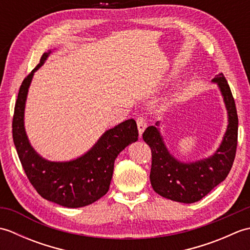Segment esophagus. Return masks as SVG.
Here are the masks:
<instances>
[{"label":"esophagus","mask_w":250,"mask_h":250,"mask_svg":"<svg viewBox=\"0 0 250 250\" xmlns=\"http://www.w3.org/2000/svg\"><path fill=\"white\" fill-rule=\"evenodd\" d=\"M136 124H137V129H139V133L140 135H142L143 132H144L145 129L147 128V122L144 118H143V117H139V118L136 119Z\"/></svg>","instance_id":"1"}]
</instances>
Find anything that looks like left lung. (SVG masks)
<instances>
[{
	"mask_svg": "<svg viewBox=\"0 0 250 250\" xmlns=\"http://www.w3.org/2000/svg\"><path fill=\"white\" fill-rule=\"evenodd\" d=\"M218 84L228 111V126L218 149L213 156L194 162L175 159L164 144L160 130L150 125L143 133L151 149L150 183L163 198L180 203H194L224 182L231 171L237 146L238 118L231 89L224 74L211 81Z\"/></svg>",
	"mask_w": 250,
	"mask_h": 250,
	"instance_id": "1",
	"label": "left lung"
}]
</instances>
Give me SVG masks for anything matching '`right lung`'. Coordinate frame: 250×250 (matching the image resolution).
I'll use <instances>...</instances> for the list:
<instances>
[{
    "instance_id": "add662e5",
    "label": "right lung",
    "mask_w": 250,
    "mask_h": 250,
    "mask_svg": "<svg viewBox=\"0 0 250 250\" xmlns=\"http://www.w3.org/2000/svg\"><path fill=\"white\" fill-rule=\"evenodd\" d=\"M50 50L21 83L13 118V139L26 177L40 195L70 208L87 206L107 193L117 156L139 140L134 119L121 122L100 137L94 146L75 160H46L31 146L24 129V107L34 73L44 64Z\"/></svg>"
}]
</instances>
